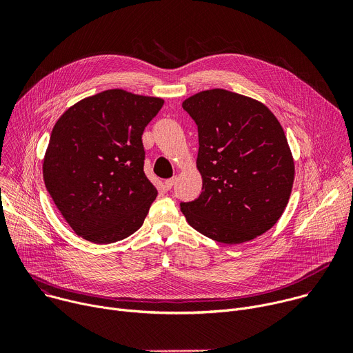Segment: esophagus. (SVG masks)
<instances>
[{
	"label": "esophagus",
	"mask_w": 353,
	"mask_h": 353,
	"mask_svg": "<svg viewBox=\"0 0 353 353\" xmlns=\"http://www.w3.org/2000/svg\"><path fill=\"white\" fill-rule=\"evenodd\" d=\"M174 183H176V177L168 179V180L165 181V188H166V190H170V188L174 185Z\"/></svg>",
	"instance_id": "obj_1"
}]
</instances>
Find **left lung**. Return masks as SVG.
<instances>
[{"label": "left lung", "mask_w": 353, "mask_h": 353, "mask_svg": "<svg viewBox=\"0 0 353 353\" xmlns=\"http://www.w3.org/2000/svg\"><path fill=\"white\" fill-rule=\"evenodd\" d=\"M183 109L198 127L196 169L203 192L180 208L190 226L225 244L270 230L292 192L294 163L283 128L259 100L210 89Z\"/></svg>", "instance_id": "1"}]
</instances>
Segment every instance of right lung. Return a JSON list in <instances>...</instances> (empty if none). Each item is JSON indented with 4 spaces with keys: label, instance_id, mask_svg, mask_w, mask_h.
<instances>
[{
    "label": "right lung",
    "instance_id": "add662e5",
    "mask_svg": "<svg viewBox=\"0 0 353 353\" xmlns=\"http://www.w3.org/2000/svg\"><path fill=\"white\" fill-rule=\"evenodd\" d=\"M163 99L109 89L82 99L53 127L43 179L85 240L109 244L137 232L158 191L143 173L142 134Z\"/></svg>",
    "mask_w": 353,
    "mask_h": 353
}]
</instances>
